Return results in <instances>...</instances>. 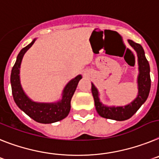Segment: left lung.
<instances>
[{
  "label": "left lung",
  "mask_w": 159,
  "mask_h": 159,
  "mask_svg": "<svg viewBox=\"0 0 159 159\" xmlns=\"http://www.w3.org/2000/svg\"><path fill=\"white\" fill-rule=\"evenodd\" d=\"M130 46L136 51L138 55L139 74L138 76V93L137 98L131 102L129 104L124 106H107L102 104L99 99L98 90L92 84V94L94 99V104L97 112L101 117L108 119L116 120V121H124L131 118L142 105L145 102L149 96L150 90V65L146 60L143 48L140 44L135 43L134 41L128 40Z\"/></svg>",
  "instance_id": "1"
}]
</instances>
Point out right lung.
Here are the masks:
<instances>
[{
    "mask_svg": "<svg viewBox=\"0 0 159 159\" xmlns=\"http://www.w3.org/2000/svg\"><path fill=\"white\" fill-rule=\"evenodd\" d=\"M35 41L36 39H34L31 43L23 48L17 55L16 62L11 72L10 81L12 93L16 106L34 121L44 124L53 123L64 119L68 116L71 108L70 102L72 97L75 92L78 82L82 77L81 75H78L74 79L69 81L68 84L63 89L62 98L59 102L44 103L36 102L32 101L22 89L19 74H20V64L24 54L34 45Z\"/></svg>",
    "mask_w": 159,
    "mask_h": 159,
    "instance_id": "obj_1",
    "label": "right lung"
}]
</instances>
